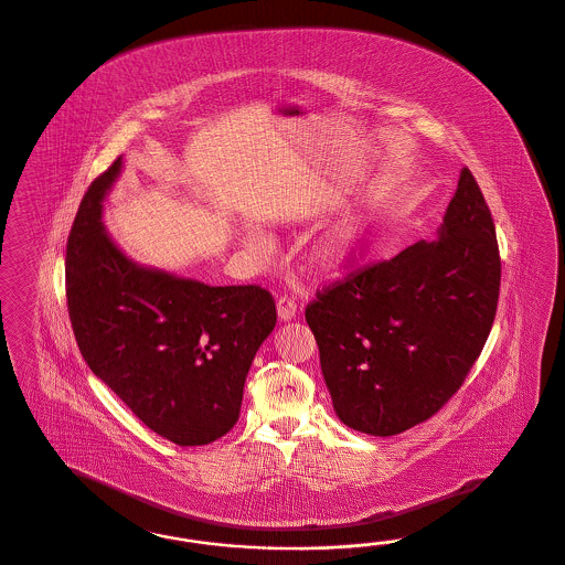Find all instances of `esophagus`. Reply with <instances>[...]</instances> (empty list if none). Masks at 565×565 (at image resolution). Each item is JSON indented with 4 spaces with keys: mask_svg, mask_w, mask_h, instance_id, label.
<instances>
[{
    "mask_svg": "<svg viewBox=\"0 0 565 565\" xmlns=\"http://www.w3.org/2000/svg\"><path fill=\"white\" fill-rule=\"evenodd\" d=\"M277 315L281 321H290L296 317V302H294L292 296H281L277 300Z\"/></svg>",
    "mask_w": 565,
    "mask_h": 565,
    "instance_id": "1",
    "label": "esophagus"
}]
</instances>
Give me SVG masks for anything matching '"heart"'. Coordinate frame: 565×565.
Here are the masks:
<instances>
[{"label": "heart", "mask_w": 565, "mask_h": 565, "mask_svg": "<svg viewBox=\"0 0 565 565\" xmlns=\"http://www.w3.org/2000/svg\"><path fill=\"white\" fill-rule=\"evenodd\" d=\"M359 242H361V230H359V225L349 223V225H344L338 234L331 237V242H328V244L319 250L317 258H319L321 263H326V265L347 263L352 254H354V250H356ZM246 246H248L254 254H267V250H269L267 239L258 234L248 235V237H246Z\"/></svg>", "instance_id": "1"}]
</instances>
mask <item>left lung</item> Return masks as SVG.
I'll return each instance as SVG.
<instances>
[{"label": "left lung", "instance_id": "left-lung-1", "mask_svg": "<svg viewBox=\"0 0 565 565\" xmlns=\"http://www.w3.org/2000/svg\"><path fill=\"white\" fill-rule=\"evenodd\" d=\"M501 254L469 169L434 242L349 269L307 305V323L342 424L394 436L463 386L499 305Z\"/></svg>", "mask_w": 565, "mask_h": 565}]
</instances>
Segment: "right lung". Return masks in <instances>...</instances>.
<instances>
[{
  "mask_svg": "<svg viewBox=\"0 0 565 565\" xmlns=\"http://www.w3.org/2000/svg\"><path fill=\"white\" fill-rule=\"evenodd\" d=\"M120 156L83 195L66 242V302L89 370L148 428L200 447L234 428L254 354L277 321L260 286H216L139 267L102 225Z\"/></svg>",
  "mask_w": 565,
  "mask_h": 565,
  "instance_id": "obj_1",
  "label": "right lung"
}]
</instances>
